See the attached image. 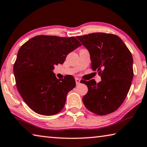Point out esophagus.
<instances>
[{
	"label": "esophagus",
	"instance_id": "34e87169",
	"mask_svg": "<svg viewBox=\"0 0 147 147\" xmlns=\"http://www.w3.org/2000/svg\"><path fill=\"white\" fill-rule=\"evenodd\" d=\"M75 81H76V85H79L80 84V80L79 78H75Z\"/></svg>",
	"mask_w": 147,
	"mask_h": 147
}]
</instances>
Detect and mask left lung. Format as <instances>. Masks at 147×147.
Masks as SVG:
<instances>
[{
  "mask_svg": "<svg viewBox=\"0 0 147 147\" xmlns=\"http://www.w3.org/2000/svg\"><path fill=\"white\" fill-rule=\"evenodd\" d=\"M76 38L90 53L91 67L101 75V81L82 82L88 87L83 103L98 115L113 113L123 102L133 78L131 53L119 36L94 33Z\"/></svg>",
  "mask_w": 147,
  "mask_h": 147,
  "instance_id": "obj_1",
  "label": "left lung"
}]
</instances>
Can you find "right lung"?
Wrapping results in <instances>:
<instances>
[{
    "instance_id": "add662e5",
    "label": "right lung",
    "mask_w": 147,
    "mask_h": 147,
    "mask_svg": "<svg viewBox=\"0 0 147 147\" xmlns=\"http://www.w3.org/2000/svg\"><path fill=\"white\" fill-rule=\"evenodd\" d=\"M80 46L74 36L38 35L18 50L13 66L16 84L24 101L36 113L51 116L62 110L76 82L71 75L57 79L53 69Z\"/></svg>"
}]
</instances>
